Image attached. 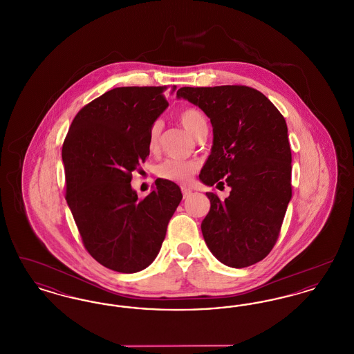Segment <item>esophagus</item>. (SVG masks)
<instances>
[{"instance_id":"obj_1","label":"esophagus","mask_w":354,"mask_h":354,"mask_svg":"<svg viewBox=\"0 0 354 354\" xmlns=\"http://www.w3.org/2000/svg\"><path fill=\"white\" fill-rule=\"evenodd\" d=\"M182 191H183V196H185V198H189V196L192 195V191L188 189V188H185V187L182 188Z\"/></svg>"}]
</instances>
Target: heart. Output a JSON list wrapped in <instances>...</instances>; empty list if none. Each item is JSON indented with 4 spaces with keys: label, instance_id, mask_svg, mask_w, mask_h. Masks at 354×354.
Returning <instances> with one entry per match:
<instances>
[{
    "label": "heart",
    "instance_id": "heart-1",
    "mask_svg": "<svg viewBox=\"0 0 354 354\" xmlns=\"http://www.w3.org/2000/svg\"><path fill=\"white\" fill-rule=\"evenodd\" d=\"M179 122L185 127V131L195 139L199 135L207 131V119L204 117L202 111L196 107H185L179 113ZM162 131V123L159 120L152 123L150 133H149V149L155 151L159 146V138ZM198 166L194 162H185V160H176V159H167L158 167V176L185 185L191 180L192 175L196 172Z\"/></svg>",
    "mask_w": 354,
    "mask_h": 354
}]
</instances>
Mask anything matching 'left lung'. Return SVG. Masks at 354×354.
Here are the masks:
<instances>
[{
    "instance_id": "obj_1",
    "label": "left lung",
    "mask_w": 354,
    "mask_h": 354,
    "mask_svg": "<svg viewBox=\"0 0 354 354\" xmlns=\"http://www.w3.org/2000/svg\"><path fill=\"white\" fill-rule=\"evenodd\" d=\"M176 97L198 106L212 124L201 182L231 188L224 201L205 194L211 203L202 221L205 244L228 267L256 264L273 248L292 198L286 119L264 94L247 86L182 87Z\"/></svg>"
}]
</instances>
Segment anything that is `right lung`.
Returning <instances> with one entry per match:
<instances>
[{
	"label": "right lung",
	"instance_id": "obj_1",
	"mask_svg": "<svg viewBox=\"0 0 354 354\" xmlns=\"http://www.w3.org/2000/svg\"><path fill=\"white\" fill-rule=\"evenodd\" d=\"M166 88L133 86L104 93L75 115L62 147L66 202L84 248L120 273L151 264L183 198L179 185L162 178L143 199L131 187L133 171L150 153L152 123L169 107Z\"/></svg>",
	"mask_w": 354,
	"mask_h": 354
}]
</instances>
